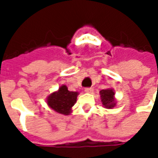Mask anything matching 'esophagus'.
<instances>
[{
  "label": "esophagus",
  "instance_id": "34e87169",
  "mask_svg": "<svg viewBox=\"0 0 158 158\" xmlns=\"http://www.w3.org/2000/svg\"><path fill=\"white\" fill-rule=\"evenodd\" d=\"M85 91L86 93H93V88H85Z\"/></svg>",
  "mask_w": 158,
  "mask_h": 158
}]
</instances>
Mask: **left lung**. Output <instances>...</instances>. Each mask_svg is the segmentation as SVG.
<instances>
[{"label":"left lung","instance_id":"1","mask_svg":"<svg viewBox=\"0 0 158 158\" xmlns=\"http://www.w3.org/2000/svg\"><path fill=\"white\" fill-rule=\"evenodd\" d=\"M114 95H115V92L113 89H102L100 91L101 101L105 108L112 109L113 107L116 106V100H115Z\"/></svg>","mask_w":158,"mask_h":158}]
</instances>
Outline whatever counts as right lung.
<instances>
[{
  "mask_svg": "<svg viewBox=\"0 0 158 158\" xmlns=\"http://www.w3.org/2000/svg\"><path fill=\"white\" fill-rule=\"evenodd\" d=\"M78 95L77 91H69L68 87L63 85L57 91L52 93L47 97L46 102L56 113L69 115L72 112V107L75 104Z\"/></svg>",
  "mask_w": 158,
  "mask_h": 158,
  "instance_id": "right-lung-1",
  "label": "right lung"
}]
</instances>
